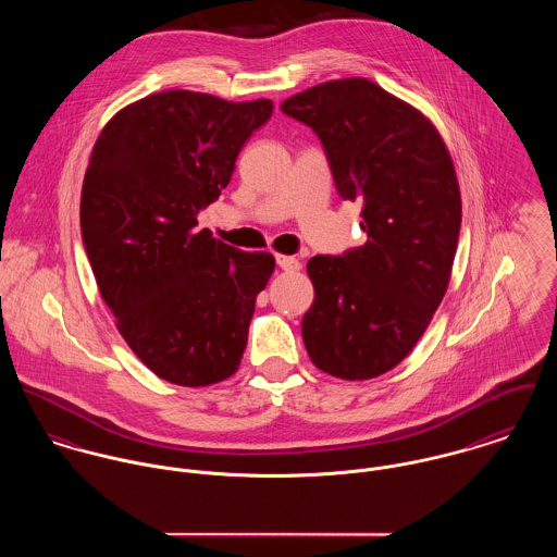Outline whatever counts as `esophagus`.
Here are the masks:
<instances>
[{"label": "esophagus", "mask_w": 557, "mask_h": 557, "mask_svg": "<svg viewBox=\"0 0 557 557\" xmlns=\"http://www.w3.org/2000/svg\"><path fill=\"white\" fill-rule=\"evenodd\" d=\"M276 265L285 272H294V270H300V261L296 257H289V255H276Z\"/></svg>", "instance_id": "34e87169"}]
</instances>
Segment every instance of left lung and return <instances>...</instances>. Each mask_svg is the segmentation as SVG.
I'll return each mask as SVG.
<instances>
[{"label":"left lung","instance_id":"1","mask_svg":"<svg viewBox=\"0 0 557 557\" xmlns=\"http://www.w3.org/2000/svg\"><path fill=\"white\" fill-rule=\"evenodd\" d=\"M281 110L319 136L341 198L363 203L368 236L306 263V351L332 376L374 379L412 351L445 298L461 225L451 154L428 116L366 78L310 87Z\"/></svg>","mask_w":557,"mask_h":557}]
</instances>
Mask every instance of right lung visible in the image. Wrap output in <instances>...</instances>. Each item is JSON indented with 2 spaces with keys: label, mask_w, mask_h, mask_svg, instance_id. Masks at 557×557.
Returning <instances> with one entry per match:
<instances>
[{
  "label": "right lung",
  "mask_w": 557,
  "mask_h": 557,
  "mask_svg": "<svg viewBox=\"0 0 557 557\" xmlns=\"http://www.w3.org/2000/svg\"><path fill=\"white\" fill-rule=\"evenodd\" d=\"M272 101L172 89L119 110L101 129L81 194L83 243L116 330L174 385L230 379L247 347L255 298L274 272L198 230L227 187Z\"/></svg>",
  "instance_id": "obj_1"
}]
</instances>
